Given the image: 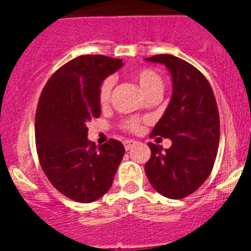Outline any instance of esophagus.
I'll return each instance as SVG.
<instances>
[{
  "label": "esophagus",
  "instance_id": "obj_1",
  "mask_svg": "<svg viewBox=\"0 0 251 251\" xmlns=\"http://www.w3.org/2000/svg\"><path fill=\"white\" fill-rule=\"evenodd\" d=\"M137 143H138V142H137V141H133V139H127V141H124V142H123L124 148H126V150H127V151L132 150V148L134 147V146H136Z\"/></svg>",
  "mask_w": 251,
  "mask_h": 251
}]
</instances>
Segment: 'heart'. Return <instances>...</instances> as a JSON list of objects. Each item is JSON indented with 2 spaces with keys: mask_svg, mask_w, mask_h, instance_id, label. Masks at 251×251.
Masks as SVG:
<instances>
[{
  "mask_svg": "<svg viewBox=\"0 0 251 251\" xmlns=\"http://www.w3.org/2000/svg\"><path fill=\"white\" fill-rule=\"evenodd\" d=\"M133 79L138 83L141 86L142 92L145 93L146 97L151 95H156L162 93L163 83H162V77L157 72L150 68H141L133 73ZM113 86H114V79L112 76L105 77L99 85L98 89V100L101 106H105L109 103L110 95H112ZM122 128L124 130L130 133H137L141 129V119L137 117H130L122 122Z\"/></svg>",
  "mask_w": 251,
  "mask_h": 251,
  "instance_id": "obj_1",
  "label": "heart"
}]
</instances>
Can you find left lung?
I'll use <instances>...</instances> for the list:
<instances>
[{
    "instance_id": "obj_1",
    "label": "left lung",
    "mask_w": 251,
    "mask_h": 251,
    "mask_svg": "<svg viewBox=\"0 0 251 251\" xmlns=\"http://www.w3.org/2000/svg\"><path fill=\"white\" fill-rule=\"evenodd\" d=\"M147 60L167 66L174 89L165 114L150 134L170 138L172 146L162 151V146L150 142L145 171L157 192L178 200L194 194L211 174L220 141L219 109L211 85L194 65L168 54Z\"/></svg>"
}]
</instances>
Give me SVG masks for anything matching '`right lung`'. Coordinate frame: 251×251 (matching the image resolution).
I'll return each instance as SVG.
<instances>
[{
    "label": "right lung",
    "mask_w": 251,
    "mask_h": 251,
    "mask_svg": "<svg viewBox=\"0 0 251 251\" xmlns=\"http://www.w3.org/2000/svg\"><path fill=\"white\" fill-rule=\"evenodd\" d=\"M122 65L121 59L81 55L57 69L40 95L35 117L40 165L51 185L76 202L106 194L124 156L117 139L97 147L86 138V123L100 115L99 85Z\"/></svg>",
    "instance_id": "1"
}]
</instances>
